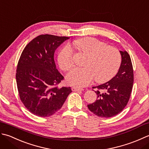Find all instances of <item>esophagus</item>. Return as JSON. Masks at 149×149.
<instances>
[{"label":"esophagus","mask_w":149,"mask_h":149,"mask_svg":"<svg viewBox=\"0 0 149 149\" xmlns=\"http://www.w3.org/2000/svg\"><path fill=\"white\" fill-rule=\"evenodd\" d=\"M71 89L72 91H83L84 89L82 88H80V87H72L71 88Z\"/></svg>","instance_id":"obj_1"}]
</instances>
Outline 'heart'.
<instances>
[{
	"label": "heart",
	"mask_w": 149,
	"mask_h": 149,
	"mask_svg": "<svg viewBox=\"0 0 149 149\" xmlns=\"http://www.w3.org/2000/svg\"><path fill=\"white\" fill-rule=\"evenodd\" d=\"M75 47L88 56L84 68H76L67 75L69 85L85 87L96 81L105 83L113 78L119 69L121 56L114 47L107 46L96 38L86 37L76 40ZM58 63L63 71H68L74 66V51L69 44L65 45L58 54Z\"/></svg>",
	"instance_id": "obj_1"
}]
</instances>
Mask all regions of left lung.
<instances>
[{
    "instance_id": "8db88e82",
    "label": "left lung",
    "mask_w": 149,
    "mask_h": 149,
    "mask_svg": "<svg viewBox=\"0 0 149 149\" xmlns=\"http://www.w3.org/2000/svg\"><path fill=\"white\" fill-rule=\"evenodd\" d=\"M121 63L118 73L110 81L93 88H96V101L87 105L96 116L110 118L122 111L128 103L132 92L134 73L131 59L126 51H120Z\"/></svg>"
}]
</instances>
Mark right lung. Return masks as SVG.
Segmentation results:
<instances>
[{
  "label": "right lung",
  "instance_id": "obj_1",
  "mask_svg": "<svg viewBox=\"0 0 149 149\" xmlns=\"http://www.w3.org/2000/svg\"><path fill=\"white\" fill-rule=\"evenodd\" d=\"M69 37L41 35L24 48L17 65L16 80L20 100L33 114L47 117L61 109L72 91L58 87L63 77L56 68L54 51Z\"/></svg>",
  "mask_w": 149,
  "mask_h": 149
}]
</instances>
